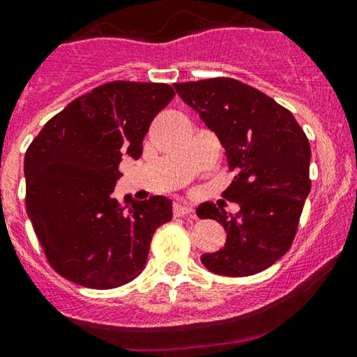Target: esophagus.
Here are the masks:
<instances>
[{"label": "esophagus", "instance_id": "esophagus-1", "mask_svg": "<svg viewBox=\"0 0 357 357\" xmlns=\"http://www.w3.org/2000/svg\"><path fill=\"white\" fill-rule=\"evenodd\" d=\"M174 213H175V216H190V218H195L194 209L190 208L189 204H185V202H177V204L174 206Z\"/></svg>", "mask_w": 357, "mask_h": 357}]
</instances>
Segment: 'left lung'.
Here are the masks:
<instances>
[{
    "mask_svg": "<svg viewBox=\"0 0 357 357\" xmlns=\"http://www.w3.org/2000/svg\"><path fill=\"white\" fill-rule=\"evenodd\" d=\"M183 102L220 137L236 170L223 192L240 213L213 202L197 216L223 225L226 245L201 257L206 269L229 278L266 271L289 250L298 233L310 180V143L289 110L257 88L233 78L175 83Z\"/></svg>",
    "mask_w": 357,
    "mask_h": 357,
    "instance_id": "8db88e82",
    "label": "left lung"
}]
</instances>
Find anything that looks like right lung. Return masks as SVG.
I'll return each mask as SVG.
<instances>
[{"mask_svg": "<svg viewBox=\"0 0 357 357\" xmlns=\"http://www.w3.org/2000/svg\"><path fill=\"white\" fill-rule=\"evenodd\" d=\"M175 97L165 83L110 82L49 119L25 153V208L57 274L91 289L132 281L172 201L114 197L122 156L139 158L156 114ZM126 204L124 205L123 202Z\"/></svg>", "mask_w": 357, "mask_h": 357, "instance_id": "right-lung-1", "label": "right lung"}]
</instances>
